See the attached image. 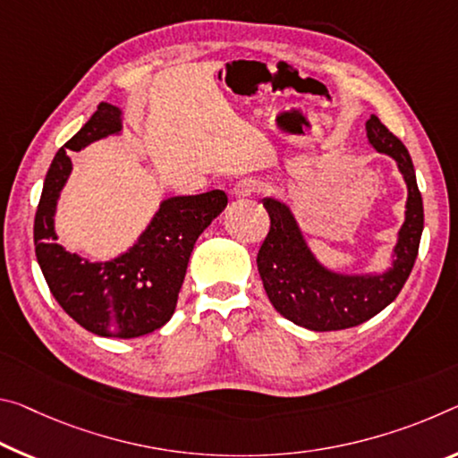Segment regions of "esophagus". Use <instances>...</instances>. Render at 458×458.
<instances>
[{"instance_id": "34e87169", "label": "esophagus", "mask_w": 458, "mask_h": 458, "mask_svg": "<svg viewBox=\"0 0 458 458\" xmlns=\"http://www.w3.org/2000/svg\"><path fill=\"white\" fill-rule=\"evenodd\" d=\"M260 190V181L255 177H244L238 181L234 185V190H232V195L238 199H244V198H250V195H255Z\"/></svg>"}]
</instances>
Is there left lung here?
Here are the masks:
<instances>
[{"label":"left lung","mask_w":458,"mask_h":458,"mask_svg":"<svg viewBox=\"0 0 458 458\" xmlns=\"http://www.w3.org/2000/svg\"><path fill=\"white\" fill-rule=\"evenodd\" d=\"M367 140L395 161L408 187L403 224L391 249L389 267L371 273H343L314 255L287 201L263 198L271 230L260 246L257 265L268 301L283 318L314 332L344 330L371 320L386 310L408 281L424 230V206L408 148L373 115Z\"/></svg>","instance_id":"obj_1"}]
</instances>
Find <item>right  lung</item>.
I'll return each mask as SVG.
<instances>
[{
    "label": "right lung",
    "instance_id": "1",
    "mask_svg": "<svg viewBox=\"0 0 458 458\" xmlns=\"http://www.w3.org/2000/svg\"><path fill=\"white\" fill-rule=\"evenodd\" d=\"M120 134H124V112L101 101L85 126L56 152L36 209L34 246L50 293L72 320L98 336L136 338L161 328L175 314L195 241L224 212L228 198L212 190L163 199L136 242L110 260L69 252L56 242L55 228L56 206L72 171L69 152Z\"/></svg>",
    "mask_w": 458,
    "mask_h": 458
}]
</instances>
